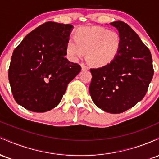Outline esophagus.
Masks as SVG:
<instances>
[{
  "mask_svg": "<svg viewBox=\"0 0 159 159\" xmlns=\"http://www.w3.org/2000/svg\"><path fill=\"white\" fill-rule=\"evenodd\" d=\"M81 69L82 70H87V69H88V66H85L84 64H81Z\"/></svg>",
  "mask_w": 159,
  "mask_h": 159,
  "instance_id": "obj_1",
  "label": "esophagus"
}]
</instances>
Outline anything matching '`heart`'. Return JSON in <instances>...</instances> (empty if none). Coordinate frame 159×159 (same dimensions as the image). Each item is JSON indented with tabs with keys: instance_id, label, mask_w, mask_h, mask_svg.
<instances>
[{
	"instance_id": "b5f03b06",
	"label": "heart",
	"mask_w": 159,
	"mask_h": 159,
	"mask_svg": "<svg viewBox=\"0 0 159 159\" xmlns=\"http://www.w3.org/2000/svg\"><path fill=\"white\" fill-rule=\"evenodd\" d=\"M122 46L121 36L117 32L100 27H81L75 37L69 38L66 54L69 61L77 62L87 57L94 66L102 67L112 63Z\"/></svg>"
}]
</instances>
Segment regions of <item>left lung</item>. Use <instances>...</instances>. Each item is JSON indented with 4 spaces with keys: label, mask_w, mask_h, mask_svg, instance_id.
<instances>
[{
    "label": "left lung",
    "mask_w": 159,
    "mask_h": 159,
    "mask_svg": "<svg viewBox=\"0 0 159 159\" xmlns=\"http://www.w3.org/2000/svg\"><path fill=\"white\" fill-rule=\"evenodd\" d=\"M117 29L122 46L110 64L90 69L89 91L95 105L105 112L120 114L143 99L154 70L149 48L126 23H110Z\"/></svg>",
    "instance_id": "left-lung-1"
}]
</instances>
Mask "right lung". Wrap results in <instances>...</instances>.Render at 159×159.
<instances>
[{"label":"right lung","mask_w":159,"mask_h":159,"mask_svg":"<svg viewBox=\"0 0 159 159\" xmlns=\"http://www.w3.org/2000/svg\"><path fill=\"white\" fill-rule=\"evenodd\" d=\"M73 26L48 21L36 27L16 47L9 69L16 102L27 110L45 112L61 102L67 85L81 72L65 57Z\"/></svg>","instance_id":"obj_1"}]
</instances>
